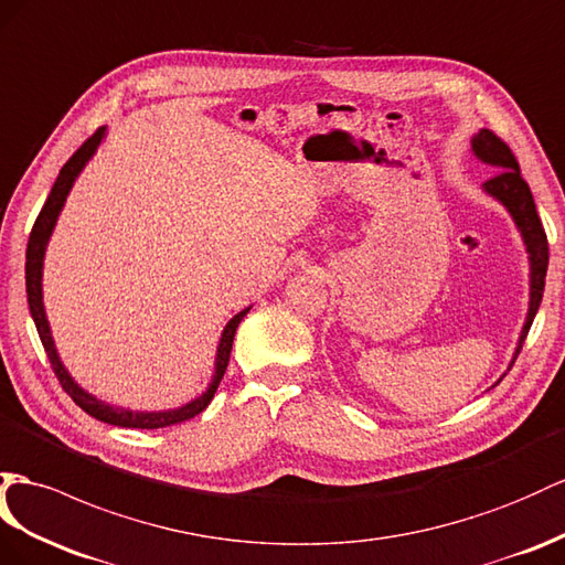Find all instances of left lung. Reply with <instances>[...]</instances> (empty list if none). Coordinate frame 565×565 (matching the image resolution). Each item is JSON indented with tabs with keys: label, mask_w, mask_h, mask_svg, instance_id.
I'll return each mask as SVG.
<instances>
[{
	"label": "left lung",
	"mask_w": 565,
	"mask_h": 565,
	"mask_svg": "<svg viewBox=\"0 0 565 565\" xmlns=\"http://www.w3.org/2000/svg\"><path fill=\"white\" fill-rule=\"evenodd\" d=\"M470 142H472V154L480 159V162L501 169L489 181L482 183V191L494 200H499L501 205L509 210V214L513 216V222L520 231V236H523L525 250L530 255L527 257L530 259V306H527L525 324H523V331H520V339H518L515 353L511 360V365H513L520 349H523L534 315H537V310H540L546 267H548V243H546V234H544L537 207H534L530 185L525 183L523 177H520L518 159L513 157L509 145H505L499 136L491 134L489 128H482L480 134H475ZM511 365H509V370H511Z\"/></svg>",
	"instance_id": "1"
}]
</instances>
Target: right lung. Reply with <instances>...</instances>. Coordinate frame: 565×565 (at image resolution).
<instances>
[{"instance_id":"1","label":"right lung","mask_w":565,"mask_h":565,"mask_svg":"<svg viewBox=\"0 0 565 565\" xmlns=\"http://www.w3.org/2000/svg\"><path fill=\"white\" fill-rule=\"evenodd\" d=\"M105 134H107L105 126L97 128V131L74 152V157H71L68 162L62 167L60 177H56V181L52 185V193L47 195L45 207L40 210L38 220L33 224L31 238H28V250H25L28 308H31V315H33V322L38 327L40 341H42V345H45V353L50 358L56 380H60L64 392L71 398H74L76 406H81L85 413L93 415L95 420L107 423V425L134 427V429H159V427H169V425H179V423L191 420V417H195L198 413H202V411L210 406V401H212V396L216 392V386H220L224 372H226L231 345H234V337H236V329H238L243 317L250 312V308H245L238 315L231 317L228 324L224 327L220 345H216L214 374H212V382L207 386V392H202L198 398L188 401L185 406H181V408H173V411H128V408H119V406H109V403H105L103 398H95L93 394H88V392H85V388H81L74 382V377H71L68 370L64 367L60 353H56V345H54L50 322H47V315H45V302H42V263H45L47 243H50V236H52V231H54V224H56V220H60V214H62L66 195H68L71 188H74V183L78 179V173L83 171V167L88 164V159L97 152L99 142H103Z\"/></svg>"}]
</instances>
